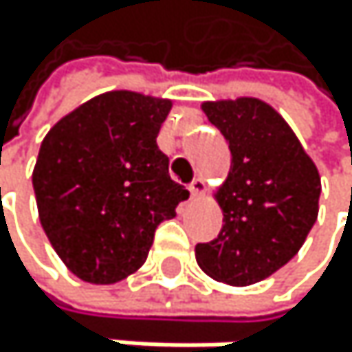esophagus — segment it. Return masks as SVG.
Masks as SVG:
<instances>
[{
  "instance_id": "esophagus-1",
  "label": "esophagus",
  "mask_w": 352,
  "mask_h": 352,
  "mask_svg": "<svg viewBox=\"0 0 352 352\" xmlns=\"http://www.w3.org/2000/svg\"><path fill=\"white\" fill-rule=\"evenodd\" d=\"M205 190H207V188H205V182H202L200 177H198V179H194V182L190 184V196H192L194 200H196V198H200L202 194H205Z\"/></svg>"
}]
</instances>
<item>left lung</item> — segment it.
<instances>
[{
  "label": "left lung",
  "instance_id": "8db88e82",
  "mask_svg": "<svg viewBox=\"0 0 352 352\" xmlns=\"http://www.w3.org/2000/svg\"><path fill=\"white\" fill-rule=\"evenodd\" d=\"M200 107L226 137L232 160L215 190L221 232L196 245V262L211 278L247 287L300 251L319 215L321 177L285 118L266 101L236 97Z\"/></svg>",
  "mask_w": 352,
  "mask_h": 352
}]
</instances>
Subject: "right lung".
I'll return each instance as SVG.
<instances>
[{"mask_svg":"<svg viewBox=\"0 0 352 352\" xmlns=\"http://www.w3.org/2000/svg\"><path fill=\"white\" fill-rule=\"evenodd\" d=\"M170 107V99L109 90L63 116L42 141L33 166L39 223L84 283L113 285L137 272L158 223L190 196L156 143Z\"/></svg>","mask_w":352,"mask_h":352,"instance_id":"1","label":"right lung"}]
</instances>
